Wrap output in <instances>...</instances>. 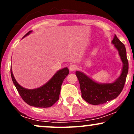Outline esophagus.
Here are the masks:
<instances>
[{"mask_svg":"<svg viewBox=\"0 0 134 134\" xmlns=\"http://www.w3.org/2000/svg\"><path fill=\"white\" fill-rule=\"evenodd\" d=\"M69 69L70 72H74L77 69V66L76 65H71L69 66Z\"/></svg>","mask_w":134,"mask_h":134,"instance_id":"34e87169","label":"esophagus"}]
</instances>
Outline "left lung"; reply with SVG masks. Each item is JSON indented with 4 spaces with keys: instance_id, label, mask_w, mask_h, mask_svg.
<instances>
[{
    "instance_id": "obj_1",
    "label": "left lung",
    "mask_w": 134,
    "mask_h": 134,
    "mask_svg": "<svg viewBox=\"0 0 134 134\" xmlns=\"http://www.w3.org/2000/svg\"><path fill=\"white\" fill-rule=\"evenodd\" d=\"M111 43L118 52L123 65L120 76L112 82H98L84 72H76L79 80L82 98L88 103L98 105L115 99L124 88L129 71V62L125 47L115 35Z\"/></svg>"
}]
</instances>
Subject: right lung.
<instances>
[{"mask_svg": "<svg viewBox=\"0 0 134 134\" xmlns=\"http://www.w3.org/2000/svg\"><path fill=\"white\" fill-rule=\"evenodd\" d=\"M33 31H30L23 38L30 35ZM22 38V39H23ZM69 70L64 67L58 70L47 83L38 88L29 90L21 86L14 76L12 66L10 74L13 82L23 99L31 107L36 108H48L52 107L59 99L61 86L65 78L68 76Z\"/></svg>", "mask_w": 134, "mask_h": 134, "instance_id": "add662e5", "label": "right lung"}]
</instances>
